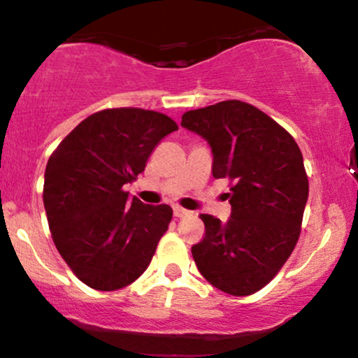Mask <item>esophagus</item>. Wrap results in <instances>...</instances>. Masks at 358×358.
<instances>
[{
	"mask_svg": "<svg viewBox=\"0 0 358 358\" xmlns=\"http://www.w3.org/2000/svg\"><path fill=\"white\" fill-rule=\"evenodd\" d=\"M173 215L176 217V219H183V217H190L192 212L185 210V208H182V207H175L173 208Z\"/></svg>",
	"mask_w": 358,
	"mask_h": 358,
	"instance_id": "obj_1",
	"label": "esophagus"
}]
</instances>
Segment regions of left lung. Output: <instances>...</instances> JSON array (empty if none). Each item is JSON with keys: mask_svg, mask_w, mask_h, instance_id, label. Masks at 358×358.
Returning <instances> with one entry per match:
<instances>
[{"mask_svg": "<svg viewBox=\"0 0 358 358\" xmlns=\"http://www.w3.org/2000/svg\"><path fill=\"white\" fill-rule=\"evenodd\" d=\"M185 129L212 150L213 178H229L231 219L202 213L205 237L192 248L217 289L248 296L278 274L296 245L308 200L303 155L274 119L241 101L188 110Z\"/></svg>", "mask_w": 358, "mask_h": 358, "instance_id": "1", "label": "left lung"}]
</instances>
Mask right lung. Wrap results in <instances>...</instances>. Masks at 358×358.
I'll list each match as a JSON object with an SVG mask.
<instances>
[{
    "mask_svg": "<svg viewBox=\"0 0 358 358\" xmlns=\"http://www.w3.org/2000/svg\"><path fill=\"white\" fill-rule=\"evenodd\" d=\"M178 129L155 110L106 109L80 122L45 168L43 205L55 248L82 282L116 291L141 276L170 224V205L122 190Z\"/></svg>",
    "mask_w": 358,
    "mask_h": 358,
    "instance_id": "right-lung-1",
    "label": "right lung"
}]
</instances>
